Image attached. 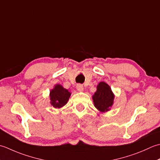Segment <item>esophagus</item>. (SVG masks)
Listing matches in <instances>:
<instances>
[{"label": "esophagus", "mask_w": 160, "mask_h": 160, "mask_svg": "<svg viewBox=\"0 0 160 160\" xmlns=\"http://www.w3.org/2000/svg\"><path fill=\"white\" fill-rule=\"evenodd\" d=\"M77 89L79 92H83V86L81 84H78L77 86Z\"/></svg>", "instance_id": "obj_1"}]
</instances>
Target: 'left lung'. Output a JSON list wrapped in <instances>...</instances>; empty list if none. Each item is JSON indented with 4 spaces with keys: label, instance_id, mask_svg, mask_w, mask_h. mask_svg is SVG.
<instances>
[{
    "label": "left lung",
    "instance_id": "8db88e82",
    "mask_svg": "<svg viewBox=\"0 0 160 160\" xmlns=\"http://www.w3.org/2000/svg\"><path fill=\"white\" fill-rule=\"evenodd\" d=\"M115 94L108 83L101 81L97 86V91L92 96L94 106L99 111H109L114 103Z\"/></svg>",
    "mask_w": 160,
    "mask_h": 160
}]
</instances>
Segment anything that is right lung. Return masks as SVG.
I'll use <instances>...</instances> for the list:
<instances>
[{
  "label": "right lung",
  "mask_w": 160,
  "mask_h": 160,
  "mask_svg": "<svg viewBox=\"0 0 160 160\" xmlns=\"http://www.w3.org/2000/svg\"><path fill=\"white\" fill-rule=\"evenodd\" d=\"M71 92L60 84H56L50 92V104L55 108H61L68 103Z\"/></svg>",
  "instance_id": "add662e5"
}]
</instances>
